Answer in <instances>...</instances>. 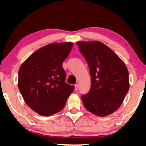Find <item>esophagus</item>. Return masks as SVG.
Listing matches in <instances>:
<instances>
[{
  "label": "esophagus",
  "instance_id": "34e87169",
  "mask_svg": "<svg viewBox=\"0 0 146 146\" xmlns=\"http://www.w3.org/2000/svg\"><path fill=\"white\" fill-rule=\"evenodd\" d=\"M78 88H79V85H78V84H76L75 85V90H78Z\"/></svg>",
  "mask_w": 146,
  "mask_h": 146
}]
</instances>
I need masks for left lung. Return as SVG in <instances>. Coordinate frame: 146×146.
Listing matches in <instances>:
<instances>
[{
	"label": "left lung",
	"instance_id": "1",
	"mask_svg": "<svg viewBox=\"0 0 146 146\" xmlns=\"http://www.w3.org/2000/svg\"><path fill=\"white\" fill-rule=\"evenodd\" d=\"M88 64L90 91L81 98L87 110L100 117L120 107L130 87L128 68L111 48L100 41L77 42Z\"/></svg>",
	"mask_w": 146,
	"mask_h": 146
}]
</instances>
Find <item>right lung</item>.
I'll return each mask as SVG.
<instances>
[{
	"instance_id": "add662e5",
	"label": "right lung",
	"mask_w": 146,
	"mask_h": 146,
	"mask_svg": "<svg viewBox=\"0 0 146 146\" xmlns=\"http://www.w3.org/2000/svg\"><path fill=\"white\" fill-rule=\"evenodd\" d=\"M73 42L51 43L40 48L21 64L18 86L25 103L42 116L62 110L75 86L64 82L62 63Z\"/></svg>"
}]
</instances>
